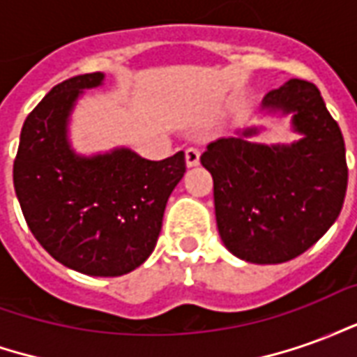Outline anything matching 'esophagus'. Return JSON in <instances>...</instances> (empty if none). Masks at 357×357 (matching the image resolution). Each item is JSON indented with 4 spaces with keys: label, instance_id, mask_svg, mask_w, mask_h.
Wrapping results in <instances>:
<instances>
[{
    "label": "esophagus",
    "instance_id": "esophagus-1",
    "mask_svg": "<svg viewBox=\"0 0 357 357\" xmlns=\"http://www.w3.org/2000/svg\"><path fill=\"white\" fill-rule=\"evenodd\" d=\"M199 160H201V151L195 147H189L185 151V164L189 166V168H193V166H197L199 164Z\"/></svg>",
    "mask_w": 357,
    "mask_h": 357
}]
</instances>
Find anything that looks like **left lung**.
Wrapping results in <instances>:
<instances>
[{"instance_id":"1","label":"left lung","mask_w":357,"mask_h":357,"mask_svg":"<svg viewBox=\"0 0 357 357\" xmlns=\"http://www.w3.org/2000/svg\"><path fill=\"white\" fill-rule=\"evenodd\" d=\"M264 118H291L300 137L258 143L264 124L208 143L201 164L214 179L225 248L250 264H283L321 239L340 214L348 168L340 128L312 82H284L262 99Z\"/></svg>"}]
</instances>
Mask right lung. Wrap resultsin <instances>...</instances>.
I'll return each mask as SVG.
<instances>
[{
	"label": "right lung",
	"instance_id": "1",
	"mask_svg": "<svg viewBox=\"0 0 357 357\" xmlns=\"http://www.w3.org/2000/svg\"><path fill=\"white\" fill-rule=\"evenodd\" d=\"M102 84V73L82 74L43 97L22 126L13 181L30 231L57 262L84 275L118 277L155 250L185 155L147 160L130 147L78 153L74 109Z\"/></svg>",
	"mask_w": 357,
	"mask_h": 357
}]
</instances>
